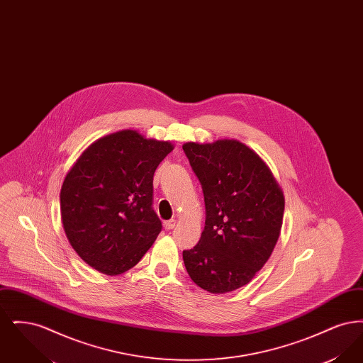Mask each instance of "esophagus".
Instances as JSON below:
<instances>
[{
  "label": "esophagus",
  "mask_w": 363,
  "mask_h": 363,
  "mask_svg": "<svg viewBox=\"0 0 363 363\" xmlns=\"http://www.w3.org/2000/svg\"><path fill=\"white\" fill-rule=\"evenodd\" d=\"M175 225H177V220H175V219H170V220H166V222H164L166 230H173Z\"/></svg>",
  "instance_id": "obj_1"
}]
</instances>
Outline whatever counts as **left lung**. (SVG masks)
Returning <instances> with one entry per match:
<instances>
[{"label": "left lung", "instance_id": "8db88e82", "mask_svg": "<svg viewBox=\"0 0 363 363\" xmlns=\"http://www.w3.org/2000/svg\"><path fill=\"white\" fill-rule=\"evenodd\" d=\"M182 148L206 204L201 238L182 252L186 271L209 293L234 291L255 277L277 245L283 191L264 160L237 140Z\"/></svg>", "mask_w": 363, "mask_h": 363}]
</instances>
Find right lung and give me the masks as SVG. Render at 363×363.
I'll return each instance as SVG.
<instances>
[{
    "mask_svg": "<svg viewBox=\"0 0 363 363\" xmlns=\"http://www.w3.org/2000/svg\"><path fill=\"white\" fill-rule=\"evenodd\" d=\"M173 151L169 141L121 130L91 144L67 175L61 219L67 238L88 265L106 275L135 267L162 231L154 173Z\"/></svg>",
    "mask_w": 363,
    "mask_h": 363,
    "instance_id": "obj_1",
    "label": "right lung"
}]
</instances>
